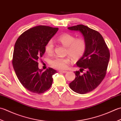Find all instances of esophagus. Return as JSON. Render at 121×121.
<instances>
[{"mask_svg":"<svg viewBox=\"0 0 121 121\" xmlns=\"http://www.w3.org/2000/svg\"><path fill=\"white\" fill-rule=\"evenodd\" d=\"M60 72L63 73H67L68 71L66 70H60Z\"/></svg>","mask_w":121,"mask_h":121,"instance_id":"esophagus-1","label":"esophagus"}]
</instances>
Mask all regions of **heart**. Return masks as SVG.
I'll use <instances>...</instances> for the list:
<instances>
[{
  "instance_id": "obj_1",
  "label": "heart",
  "mask_w": 121,
  "mask_h": 121,
  "mask_svg": "<svg viewBox=\"0 0 121 121\" xmlns=\"http://www.w3.org/2000/svg\"><path fill=\"white\" fill-rule=\"evenodd\" d=\"M57 40L64 46L66 47V54H69L73 60H77L84 55L86 50V41L83 38H76L74 35L69 33H64L59 36ZM54 44L52 40H49L45 46L46 53L51 54L53 52ZM69 57H56L50 60V63L53 67L58 69L67 68L70 63Z\"/></svg>"
}]
</instances>
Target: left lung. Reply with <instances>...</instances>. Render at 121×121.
I'll use <instances>...</instances> for the list:
<instances>
[{"instance_id":"obj_1","label":"left lung","mask_w":121,"mask_h":121,"mask_svg":"<svg viewBox=\"0 0 121 121\" xmlns=\"http://www.w3.org/2000/svg\"><path fill=\"white\" fill-rule=\"evenodd\" d=\"M68 29L79 31L86 41L84 55L76 63L80 69L75 71L76 78L69 83L73 91L85 94L94 90L104 78L110 60V52L102 36L98 31L82 24ZM83 70L86 72L80 74Z\"/></svg>"}]
</instances>
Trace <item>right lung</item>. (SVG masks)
Here are the masks:
<instances>
[{
	"label": "right lung",
	"instance_id": "obj_1",
	"mask_svg": "<svg viewBox=\"0 0 121 121\" xmlns=\"http://www.w3.org/2000/svg\"><path fill=\"white\" fill-rule=\"evenodd\" d=\"M58 30L57 28L39 26L21 34L14 45L12 65L20 82L29 91L43 93L53 82L52 76L57 73L51 67L43 71L38 61L45 53L46 43Z\"/></svg>",
	"mask_w": 121,
	"mask_h": 121
}]
</instances>
